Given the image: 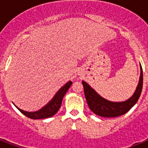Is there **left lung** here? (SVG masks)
<instances>
[{
  "label": "left lung",
  "instance_id": "8db88e82",
  "mask_svg": "<svg viewBox=\"0 0 148 148\" xmlns=\"http://www.w3.org/2000/svg\"><path fill=\"white\" fill-rule=\"evenodd\" d=\"M140 77L135 92L127 101L124 102H111L97 95L88 84L82 81L84 95L89 108L95 114L104 117H116L126 114L133 107L140 97L143 88V71L140 66Z\"/></svg>",
  "mask_w": 148,
  "mask_h": 148
}]
</instances>
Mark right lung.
Masks as SVG:
<instances>
[{
    "label": "right lung",
    "instance_id": "obj_1",
    "mask_svg": "<svg viewBox=\"0 0 148 148\" xmlns=\"http://www.w3.org/2000/svg\"><path fill=\"white\" fill-rule=\"evenodd\" d=\"M72 82L71 81H68L64 87L60 88V90H58V92L55 95L53 98L50 101L49 103H47V105L45 106L40 110L35 111V112H27L24 110L19 109L17 108L21 112L24 114L26 117L31 118V119H44V118H47V117H51L55 114L56 113L58 112V110L60 109L61 103H62V100L65 94L67 93L70 87L71 86Z\"/></svg>",
    "mask_w": 148,
    "mask_h": 148
}]
</instances>
